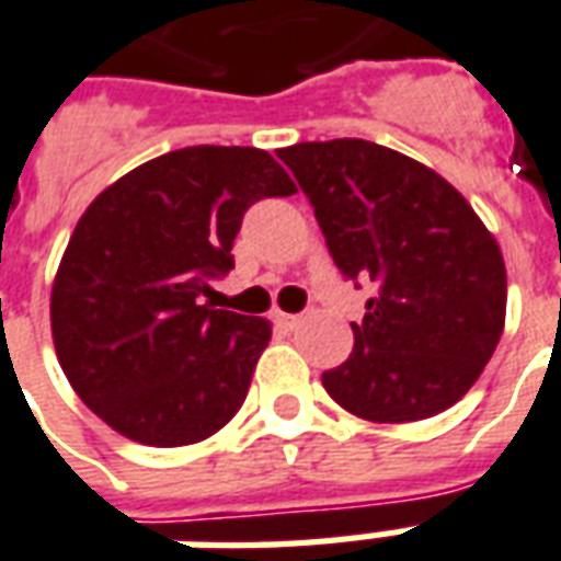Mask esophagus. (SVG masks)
Instances as JSON below:
<instances>
[{
    "label": "esophagus",
    "mask_w": 561,
    "mask_h": 561,
    "mask_svg": "<svg viewBox=\"0 0 561 561\" xmlns=\"http://www.w3.org/2000/svg\"><path fill=\"white\" fill-rule=\"evenodd\" d=\"M273 321H276V327H282V330H297L302 318H300V314L279 312V314H276V318H273Z\"/></svg>",
    "instance_id": "1"
}]
</instances>
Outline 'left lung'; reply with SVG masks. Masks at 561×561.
I'll use <instances>...</instances> for the list:
<instances>
[{"label": "left lung", "mask_w": 561, "mask_h": 561, "mask_svg": "<svg viewBox=\"0 0 561 561\" xmlns=\"http://www.w3.org/2000/svg\"><path fill=\"white\" fill-rule=\"evenodd\" d=\"M344 279L375 282L354 351L323 389L354 416L416 422L467 396L505 323V264L491 231L428 165L365 142L282 148Z\"/></svg>", "instance_id": "left-lung-1"}]
</instances>
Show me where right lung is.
Returning a JSON list of instances; mask_svg holds the SVG:
<instances>
[{"label": "right lung", "mask_w": 561, "mask_h": 561, "mask_svg": "<svg viewBox=\"0 0 561 561\" xmlns=\"http://www.w3.org/2000/svg\"><path fill=\"white\" fill-rule=\"evenodd\" d=\"M291 193L261 148L193 145L91 202L56 273L49 318L61 371L110 428L145 446H190L238 413L270 323L198 297L234 267L249 207Z\"/></svg>", "instance_id": "obj_1"}]
</instances>
